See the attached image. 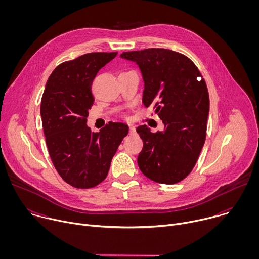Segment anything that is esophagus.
<instances>
[{"instance_id": "34e87169", "label": "esophagus", "mask_w": 259, "mask_h": 259, "mask_svg": "<svg viewBox=\"0 0 259 259\" xmlns=\"http://www.w3.org/2000/svg\"><path fill=\"white\" fill-rule=\"evenodd\" d=\"M129 133H130V134H133V133H135V127H134V126H132V125H129Z\"/></svg>"}]
</instances>
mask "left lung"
Returning a JSON list of instances; mask_svg holds the SVG:
<instances>
[{"instance_id": "left-lung-1", "label": "left lung", "mask_w": 259, "mask_h": 259, "mask_svg": "<svg viewBox=\"0 0 259 259\" xmlns=\"http://www.w3.org/2000/svg\"><path fill=\"white\" fill-rule=\"evenodd\" d=\"M120 57L138 65L144 83L142 103L154 105L164 123V130L156 133L146 125L137 127L143 141L137 158L139 169L156 182L177 183L195 167L206 139V83L190 58L169 49L130 51Z\"/></svg>"}]
</instances>
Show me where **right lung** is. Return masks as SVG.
Wrapping results in <instances>:
<instances>
[{
    "label": "right lung",
    "instance_id": "right-lung-1",
    "mask_svg": "<svg viewBox=\"0 0 259 259\" xmlns=\"http://www.w3.org/2000/svg\"><path fill=\"white\" fill-rule=\"evenodd\" d=\"M118 52L87 53L59 64L50 75L41 118L52 163L71 187L90 189L102 182L129 127L109 122L99 132L87 126L94 97L91 86L101 67Z\"/></svg>",
    "mask_w": 259,
    "mask_h": 259
}]
</instances>
